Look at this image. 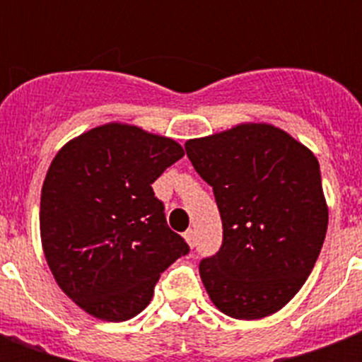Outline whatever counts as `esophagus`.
<instances>
[{
  "label": "esophagus",
  "mask_w": 362,
  "mask_h": 362,
  "mask_svg": "<svg viewBox=\"0 0 362 362\" xmlns=\"http://www.w3.org/2000/svg\"><path fill=\"white\" fill-rule=\"evenodd\" d=\"M184 238H186V242L189 246H195V231H193V229H187V231L184 233Z\"/></svg>",
  "instance_id": "obj_1"
}]
</instances>
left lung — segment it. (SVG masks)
<instances>
[{
    "mask_svg": "<svg viewBox=\"0 0 362 362\" xmlns=\"http://www.w3.org/2000/svg\"><path fill=\"white\" fill-rule=\"evenodd\" d=\"M212 186L223 240L199 272L216 308L261 320L303 287L329 223L320 163L308 148L269 124H242L186 142Z\"/></svg>",
    "mask_w": 362,
    "mask_h": 362,
    "instance_id": "1",
    "label": "left lung"
}]
</instances>
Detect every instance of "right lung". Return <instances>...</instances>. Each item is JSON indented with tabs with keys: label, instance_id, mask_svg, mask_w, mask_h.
I'll return each instance as SVG.
<instances>
[{
	"label": "right lung",
	"instance_id": "add662e5",
	"mask_svg": "<svg viewBox=\"0 0 362 362\" xmlns=\"http://www.w3.org/2000/svg\"><path fill=\"white\" fill-rule=\"evenodd\" d=\"M184 156L178 142L107 124L67 142L41 192V240L62 291L105 321L135 317L159 274L189 246L170 231L152 184Z\"/></svg>",
	"mask_w": 362,
	"mask_h": 362
}]
</instances>
